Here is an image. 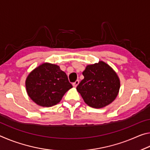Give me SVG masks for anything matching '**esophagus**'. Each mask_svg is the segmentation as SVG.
Listing matches in <instances>:
<instances>
[{"mask_svg":"<svg viewBox=\"0 0 150 150\" xmlns=\"http://www.w3.org/2000/svg\"><path fill=\"white\" fill-rule=\"evenodd\" d=\"M79 80H77L75 81V83H73V87H77V86L79 85Z\"/></svg>","mask_w":150,"mask_h":150,"instance_id":"esophagus-1","label":"esophagus"}]
</instances>
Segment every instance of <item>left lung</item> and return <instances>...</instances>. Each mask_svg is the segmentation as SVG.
I'll list each match as a JSON object with an SVG mask.
<instances>
[{
  "instance_id": "obj_1",
  "label": "left lung",
  "mask_w": 150,
  "mask_h": 150,
  "mask_svg": "<svg viewBox=\"0 0 150 150\" xmlns=\"http://www.w3.org/2000/svg\"><path fill=\"white\" fill-rule=\"evenodd\" d=\"M83 75L84 79L78 85L77 91L88 106L95 108L105 107L117 97L120 79L106 63L99 61L87 65Z\"/></svg>"
}]
</instances>
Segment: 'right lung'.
<instances>
[{
	"mask_svg": "<svg viewBox=\"0 0 150 150\" xmlns=\"http://www.w3.org/2000/svg\"><path fill=\"white\" fill-rule=\"evenodd\" d=\"M25 85L29 97L36 105L44 107L57 105L65 93L73 87L59 66L47 62L29 73Z\"/></svg>",
	"mask_w": 150,
	"mask_h": 150,
	"instance_id": "1",
	"label": "right lung"
}]
</instances>
